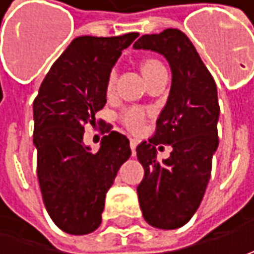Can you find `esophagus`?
I'll list each match as a JSON object with an SVG mask.
<instances>
[{"label": "esophagus", "instance_id": "esophagus-1", "mask_svg": "<svg viewBox=\"0 0 254 254\" xmlns=\"http://www.w3.org/2000/svg\"><path fill=\"white\" fill-rule=\"evenodd\" d=\"M137 144H138V141L135 138H130V147H131L132 155H135V147H137Z\"/></svg>", "mask_w": 254, "mask_h": 254}]
</instances>
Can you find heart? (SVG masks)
Instances as JSON below:
<instances>
[{
    "label": "heart",
    "mask_w": 254,
    "mask_h": 254,
    "mask_svg": "<svg viewBox=\"0 0 254 254\" xmlns=\"http://www.w3.org/2000/svg\"><path fill=\"white\" fill-rule=\"evenodd\" d=\"M160 69H164L162 64L160 61L152 59V58L145 59L141 64V70L142 73H144V76H145V79H147L148 76H151L152 73H155L157 70H160ZM116 77H117L116 70H112V72L109 73L107 82H106V92L109 93V94L113 93V90H114ZM122 120L127 128H130L131 131H138V130L141 128L142 123H144V112L140 110V109H135V107L128 109L127 112H124Z\"/></svg>",
    "instance_id": "b5f03b06"
}]
</instances>
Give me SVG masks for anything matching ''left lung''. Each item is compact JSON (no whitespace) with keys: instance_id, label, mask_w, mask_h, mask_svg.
<instances>
[{"instance_id":"1","label":"left lung","mask_w":254,"mask_h":254,"mask_svg":"<svg viewBox=\"0 0 254 254\" xmlns=\"http://www.w3.org/2000/svg\"><path fill=\"white\" fill-rule=\"evenodd\" d=\"M135 49L161 54L172 73L170 96L155 132L137 147L144 178L137 187L142 216L158 229H178L199 208L218 148L219 102L216 83L195 46L180 29L142 35ZM170 143L171 155L156 160L155 147Z\"/></svg>"}]
</instances>
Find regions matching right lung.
I'll return each mask as SVG.
<instances>
[{
    "mask_svg": "<svg viewBox=\"0 0 254 254\" xmlns=\"http://www.w3.org/2000/svg\"><path fill=\"white\" fill-rule=\"evenodd\" d=\"M137 32L79 36L52 64L34 100L36 171L45 208L69 235H87L102 223L106 193L131 155L126 135L110 131L97 152L84 145L86 124L106 104V82Z\"/></svg>",
    "mask_w": 254,
    "mask_h": 254,
    "instance_id": "1",
    "label": "right lung"
}]
</instances>
